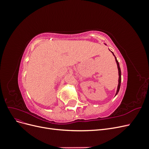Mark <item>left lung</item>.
<instances>
[{"instance_id":"8db88e82","label":"left lung","mask_w":149,"mask_h":149,"mask_svg":"<svg viewBox=\"0 0 149 149\" xmlns=\"http://www.w3.org/2000/svg\"><path fill=\"white\" fill-rule=\"evenodd\" d=\"M112 54H113V55L115 56V55H114L113 52H112ZM115 59H116V63H117V65H118V72H119V83H118V89H117V91H116V96L118 94L119 91V89H120V83H121V71H120V66H119V62L117 60L115 56Z\"/></svg>"}]
</instances>
